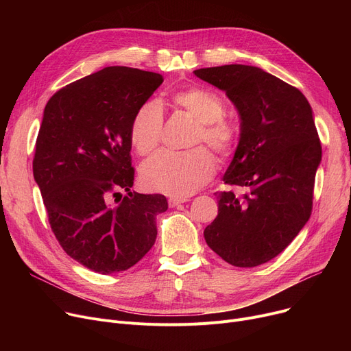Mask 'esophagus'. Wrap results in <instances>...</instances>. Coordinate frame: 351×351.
<instances>
[{
  "instance_id": "obj_1",
  "label": "esophagus",
  "mask_w": 351,
  "mask_h": 351,
  "mask_svg": "<svg viewBox=\"0 0 351 351\" xmlns=\"http://www.w3.org/2000/svg\"><path fill=\"white\" fill-rule=\"evenodd\" d=\"M169 206L171 208H175V206H178V205H180V204H185V202H188V199L186 197H175V196H172V197H169Z\"/></svg>"
}]
</instances>
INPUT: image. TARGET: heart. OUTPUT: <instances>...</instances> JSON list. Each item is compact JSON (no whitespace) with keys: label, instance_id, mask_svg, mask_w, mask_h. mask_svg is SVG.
I'll list each match as a JSON object with an SVG mask.
<instances>
[{"label":"heart","instance_id":"heart-1","mask_svg":"<svg viewBox=\"0 0 351 351\" xmlns=\"http://www.w3.org/2000/svg\"><path fill=\"white\" fill-rule=\"evenodd\" d=\"M173 104L192 115L199 122L192 145L205 142L220 155L228 156L236 142V131L232 123L223 119L225 106L213 92L193 86L176 92ZM163 132V114L155 102L142 105L131 123V142L141 155L151 154L159 145ZM216 171L212 155L196 147L189 152H159L145 160L141 166V179L145 188L154 192L186 197L208 183Z\"/></svg>","mask_w":351,"mask_h":351}]
</instances>
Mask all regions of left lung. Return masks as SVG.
I'll return each instance as SVG.
<instances>
[{
  "instance_id": "8db88e82",
  "label": "left lung",
  "mask_w": 351,
  "mask_h": 351,
  "mask_svg": "<svg viewBox=\"0 0 351 351\" xmlns=\"http://www.w3.org/2000/svg\"><path fill=\"white\" fill-rule=\"evenodd\" d=\"M195 75L226 92L241 117V138L223 182L245 189L216 193L208 246L232 266L254 267L282 253L311 213L322 145L302 92L262 68L230 64Z\"/></svg>"
}]
</instances>
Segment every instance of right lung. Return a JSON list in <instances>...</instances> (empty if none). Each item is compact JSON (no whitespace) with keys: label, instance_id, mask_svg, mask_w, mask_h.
Returning <instances> with one entry per match:
<instances>
[{"label":"right lung","instance_id":"obj_1","mask_svg":"<svg viewBox=\"0 0 351 351\" xmlns=\"http://www.w3.org/2000/svg\"><path fill=\"white\" fill-rule=\"evenodd\" d=\"M162 82L160 73L106 66L60 89L44 109L34 179L55 237L92 271L136 265L155 243L156 216L168 209L163 195L131 192V123Z\"/></svg>","mask_w":351,"mask_h":351}]
</instances>
